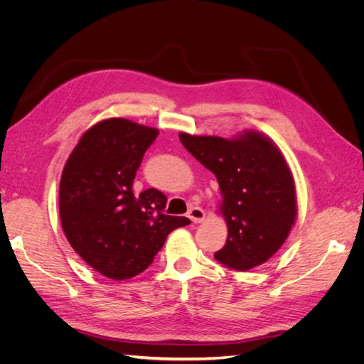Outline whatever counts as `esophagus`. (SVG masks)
Instances as JSON below:
<instances>
[{"label": "esophagus", "mask_w": 364, "mask_h": 364, "mask_svg": "<svg viewBox=\"0 0 364 364\" xmlns=\"http://www.w3.org/2000/svg\"><path fill=\"white\" fill-rule=\"evenodd\" d=\"M188 217L191 218L193 223H202L205 220V211L199 206H194L188 211Z\"/></svg>", "instance_id": "34e87169"}]
</instances>
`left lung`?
I'll return each instance as SVG.
<instances>
[{
    "instance_id": "obj_1",
    "label": "left lung",
    "mask_w": 364,
    "mask_h": 364,
    "mask_svg": "<svg viewBox=\"0 0 364 364\" xmlns=\"http://www.w3.org/2000/svg\"><path fill=\"white\" fill-rule=\"evenodd\" d=\"M182 146L213 171L223 194L228 240L214 258L245 272L266 262L296 218L293 176L277 146L257 132L238 139L181 134Z\"/></svg>"
}]
</instances>
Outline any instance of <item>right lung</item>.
Returning a JSON list of instances; mask_svg holds the SVG:
<instances>
[{
	"mask_svg": "<svg viewBox=\"0 0 364 364\" xmlns=\"http://www.w3.org/2000/svg\"><path fill=\"white\" fill-rule=\"evenodd\" d=\"M156 129L109 118L80 138L62 171L59 209L63 232L85 262L123 281L144 272L165 238L191 222L164 214L167 197L134 179Z\"/></svg>",
	"mask_w": 364,
	"mask_h": 364,
	"instance_id": "obj_1",
	"label": "right lung"
}]
</instances>
